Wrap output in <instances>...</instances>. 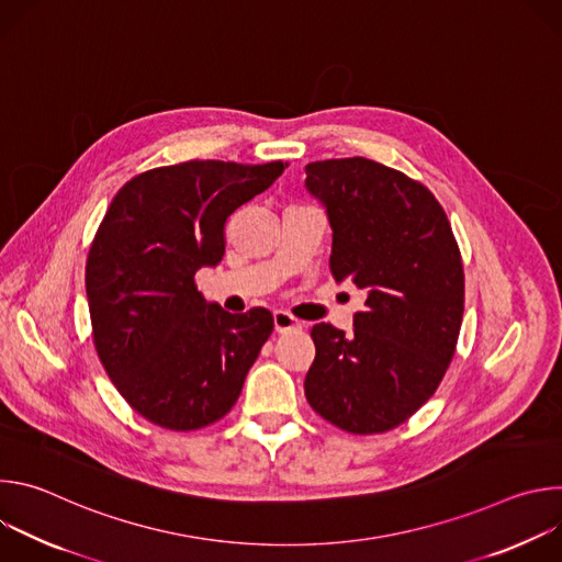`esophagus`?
I'll return each mask as SVG.
<instances>
[{
	"label": "esophagus",
	"mask_w": 562,
	"mask_h": 562,
	"mask_svg": "<svg viewBox=\"0 0 562 562\" xmlns=\"http://www.w3.org/2000/svg\"><path fill=\"white\" fill-rule=\"evenodd\" d=\"M273 325H276V331H278V334H289V331L302 329L300 319L293 317L289 311H282V308L273 313Z\"/></svg>",
	"instance_id": "esophagus-1"
}]
</instances>
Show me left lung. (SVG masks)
<instances>
[{
    "label": "left lung",
    "mask_w": 562,
    "mask_h": 562,
    "mask_svg": "<svg viewBox=\"0 0 562 562\" xmlns=\"http://www.w3.org/2000/svg\"><path fill=\"white\" fill-rule=\"evenodd\" d=\"M306 191L334 228L331 273L367 291L353 334L319 323L304 395L349 434L409 420L438 389L456 351L464 273L451 224L420 182L367 157L306 165Z\"/></svg>",
    "instance_id": "8db88e82"
}]
</instances>
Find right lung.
Returning <instances> with one entry per match:
<instances>
[{
    "instance_id": "1",
    "label": "right lung",
    "mask_w": 562,
    "mask_h": 562,
    "mask_svg": "<svg viewBox=\"0 0 562 562\" xmlns=\"http://www.w3.org/2000/svg\"><path fill=\"white\" fill-rule=\"evenodd\" d=\"M284 167L191 159L139 173L113 198L87 260L93 342L115 389L148 423L193 431L237 403L273 315L206 302L195 273L222 260L228 215Z\"/></svg>"
}]
</instances>
